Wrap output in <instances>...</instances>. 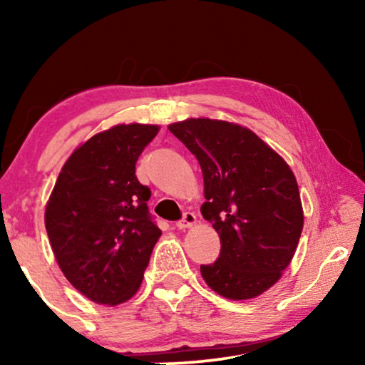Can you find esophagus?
I'll list each match as a JSON object with an SVG mask.
<instances>
[{
  "label": "esophagus",
  "mask_w": 365,
  "mask_h": 365,
  "mask_svg": "<svg viewBox=\"0 0 365 365\" xmlns=\"http://www.w3.org/2000/svg\"><path fill=\"white\" fill-rule=\"evenodd\" d=\"M194 222H196V214L191 212V211H186V212L182 214L181 221H178L176 226L179 229H186V227H191Z\"/></svg>",
  "instance_id": "1"
}]
</instances>
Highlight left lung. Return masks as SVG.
Instances as JSON below:
<instances>
[{
  "instance_id": "8db88e82",
  "label": "left lung",
  "mask_w": 365,
  "mask_h": 365,
  "mask_svg": "<svg viewBox=\"0 0 365 365\" xmlns=\"http://www.w3.org/2000/svg\"><path fill=\"white\" fill-rule=\"evenodd\" d=\"M196 156L204 178L201 212L221 252L201 266L212 291L232 301L256 297L281 277L304 226L297 181L287 163L251 129L199 118L169 126Z\"/></svg>"
}]
</instances>
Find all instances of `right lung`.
I'll return each instance as SVG.
<instances>
[{"label": "right lung", "mask_w": 365, "mask_h": 365, "mask_svg": "<svg viewBox=\"0 0 365 365\" xmlns=\"http://www.w3.org/2000/svg\"><path fill=\"white\" fill-rule=\"evenodd\" d=\"M159 131L118 124L78 148L49 197L44 224L69 282L98 304L124 302L141 286L161 236L148 207L151 189L136 178V161Z\"/></svg>", "instance_id": "obj_1"}]
</instances>
